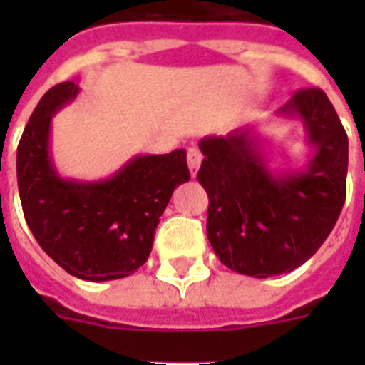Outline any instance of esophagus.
<instances>
[{
    "label": "esophagus",
    "instance_id": "34e87169",
    "mask_svg": "<svg viewBox=\"0 0 365 365\" xmlns=\"http://www.w3.org/2000/svg\"><path fill=\"white\" fill-rule=\"evenodd\" d=\"M200 160H202V153H200L197 148H189L187 149V165L189 170H191V176H197V172H199Z\"/></svg>",
    "mask_w": 365,
    "mask_h": 365
}]
</instances>
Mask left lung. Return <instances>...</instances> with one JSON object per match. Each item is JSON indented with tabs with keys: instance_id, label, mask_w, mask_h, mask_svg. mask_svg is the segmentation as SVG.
<instances>
[{
	"instance_id": "8db88e82",
	"label": "left lung",
	"mask_w": 365,
	"mask_h": 365,
	"mask_svg": "<svg viewBox=\"0 0 365 365\" xmlns=\"http://www.w3.org/2000/svg\"><path fill=\"white\" fill-rule=\"evenodd\" d=\"M277 115L299 119L312 149L299 170H272L254 128L199 142L197 180L208 193L206 235L223 265L269 278L311 259L346 197L349 138L320 88H303Z\"/></svg>"
}]
</instances>
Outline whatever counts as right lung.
I'll use <instances>...</instances> for the list:
<instances>
[{"mask_svg":"<svg viewBox=\"0 0 365 365\" xmlns=\"http://www.w3.org/2000/svg\"><path fill=\"white\" fill-rule=\"evenodd\" d=\"M77 94V83H58L31 113L16 149L20 202L39 246L66 272L91 282L117 280L148 261L174 189L191 178L187 153L136 155L100 182L62 178L51 157V123Z\"/></svg>","mask_w":365,"mask_h":365,"instance_id":"add662e5","label":"right lung"}]
</instances>
